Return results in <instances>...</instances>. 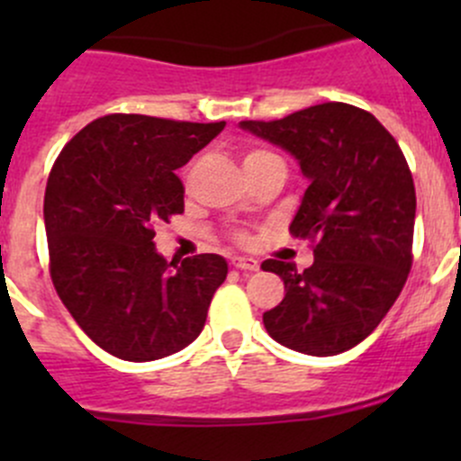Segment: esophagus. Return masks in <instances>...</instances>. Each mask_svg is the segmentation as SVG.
I'll use <instances>...</instances> for the list:
<instances>
[{"label":"esophagus","mask_w":461,"mask_h":461,"mask_svg":"<svg viewBox=\"0 0 461 461\" xmlns=\"http://www.w3.org/2000/svg\"><path fill=\"white\" fill-rule=\"evenodd\" d=\"M231 265H234L236 269H245V272H257L258 269V260L249 257H234L231 258Z\"/></svg>","instance_id":"1"}]
</instances>
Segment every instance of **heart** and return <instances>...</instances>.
Returning a JSON list of instances; mask_svg holds the SVG:
<instances>
[{
    "mask_svg": "<svg viewBox=\"0 0 461 461\" xmlns=\"http://www.w3.org/2000/svg\"><path fill=\"white\" fill-rule=\"evenodd\" d=\"M269 160H281L276 153L265 151V149H252V151L245 153L243 167H252V165H260V162H269Z\"/></svg>",
    "mask_w": 461,
    "mask_h": 461,
    "instance_id": "b5f03b06",
    "label": "heart"
}]
</instances>
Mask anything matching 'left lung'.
Returning <instances> with one entry per match:
<instances>
[{
  "label": "left lung",
  "instance_id": "1",
  "mask_svg": "<svg viewBox=\"0 0 461 461\" xmlns=\"http://www.w3.org/2000/svg\"><path fill=\"white\" fill-rule=\"evenodd\" d=\"M240 129L299 160L308 189L290 231L314 243V263L267 258L260 267L285 283L263 314L274 341L332 357L364 341L397 301L412 265L415 185L397 140L373 113L325 102Z\"/></svg>",
  "mask_w": 461,
  "mask_h": 461
}]
</instances>
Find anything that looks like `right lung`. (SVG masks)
Here are the masks:
<instances>
[{"instance_id":"add662e5","label":"right lung","mask_w":461,"mask_h":461,"mask_svg":"<svg viewBox=\"0 0 461 461\" xmlns=\"http://www.w3.org/2000/svg\"><path fill=\"white\" fill-rule=\"evenodd\" d=\"M225 122L111 113L86 124L55 160L44 194L50 278L71 317L102 350L156 361L203 332L227 260H167L153 227L185 212L176 169Z\"/></svg>"}]
</instances>
